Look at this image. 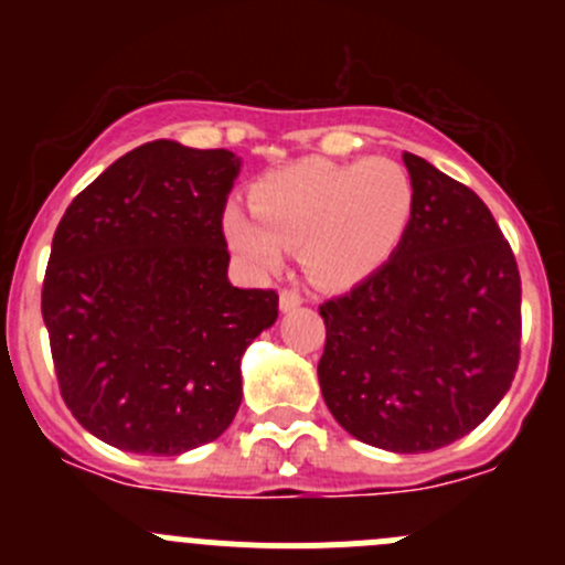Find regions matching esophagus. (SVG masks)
I'll return each instance as SVG.
<instances>
[{
  "label": "esophagus",
  "mask_w": 565,
  "mask_h": 565,
  "mask_svg": "<svg viewBox=\"0 0 565 565\" xmlns=\"http://www.w3.org/2000/svg\"><path fill=\"white\" fill-rule=\"evenodd\" d=\"M278 303H281V311H295L300 303H303V295H300L298 289H281Z\"/></svg>",
  "instance_id": "1"
}]
</instances>
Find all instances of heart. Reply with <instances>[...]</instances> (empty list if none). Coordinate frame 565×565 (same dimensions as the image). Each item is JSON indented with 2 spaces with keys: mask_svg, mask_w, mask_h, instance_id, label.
I'll list each match as a JSON object with an SVG mask.
<instances>
[{
  "mask_svg": "<svg viewBox=\"0 0 565 565\" xmlns=\"http://www.w3.org/2000/svg\"><path fill=\"white\" fill-rule=\"evenodd\" d=\"M250 213L226 204L221 226L254 270H276L284 246H300L306 273L330 289L372 276L402 243L413 213V180L388 158L303 161L259 177Z\"/></svg>",
  "mask_w": 565,
  "mask_h": 565,
  "instance_id": "obj_1",
  "label": "heart"
}]
</instances>
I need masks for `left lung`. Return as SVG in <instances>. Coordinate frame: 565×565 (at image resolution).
Wrapping results in <instances>:
<instances>
[{
    "label": "left lung",
    "instance_id": "left-lung-1",
    "mask_svg": "<svg viewBox=\"0 0 565 565\" xmlns=\"http://www.w3.org/2000/svg\"><path fill=\"white\" fill-rule=\"evenodd\" d=\"M413 213L380 270L319 306V388L374 448L424 454L470 435L520 366L522 287L487 204L404 152Z\"/></svg>",
    "mask_w": 565,
    "mask_h": 565
}]
</instances>
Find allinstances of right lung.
<instances>
[{"mask_svg": "<svg viewBox=\"0 0 565 565\" xmlns=\"http://www.w3.org/2000/svg\"><path fill=\"white\" fill-rule=\"evenodd\" d=\"M241 158L158 139L62 215L43 278L56 383L73 418L119 451L177 457L226 431L241 358L278 317L273 289L226 278L224 215Z\"/></svg>", "mask_w": 565, "mask_h": 565, "instance_id": "right-lung-1", "label": "right lung"}]
</instances>
